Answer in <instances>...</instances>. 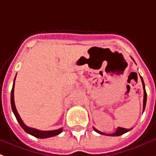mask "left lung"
<instances>
[{"label": "left lung", "instance_id": "obj_1", "mask_svg": "<svg viewBox=\"0 0 156 156\" xmlns=\"http://www.w3.org/2000/svg\"><path fill=\"white\" fill-rule=\"evenodd\" d=\"M141 82H142V86H143V90H144V99H143V111L145 110V108H146V104H147V91H146V88H145V83H144V81L142 79V78L141 77ZM94 128V130L96 131L97 133L100 134H103V135H106V136H120V135H123V134L126 133H128L129 131L132 129H127V128H118L117 130L115 131V133H111V134H105L104 133H102L101 131H98L97 129H96L95 128Z\"/></svg>", "mask_w": 156, "mask_h": 156}]
</instances>
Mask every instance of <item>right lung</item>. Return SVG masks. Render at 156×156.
I'll return each mask as SVG.
<instances>
[{
	"label": "right lung",
	"mask_w": 156,
	"mask_h": 156,
	"mask_svg": "<svg viewBox=\"0 0 156 156\" xmlns=\"http://www.w3.org/2000/svg\"><path fill=\"white\" fill-rule=\"evenodd\" d=\"M16 78V76H15ZM15 80H14V83H13V87H12L11 90V95H10V102H11V108L12 110H13V113L15 115L16 119L20 123V125L22 127V128L23 130L25 131L26 133L28 134H30L32 136H35V137H37V138H48V137H51V136H56V135H59V133H61L63 131V128H59V129H56V130H52V131H41L37 130L36 128H29L28 126H26L24 124V123L23 122V120L21 119L19 113H18L17 110H16V107H15V99H14V88H15Z\"/></svg>",
	"instance_id": "1"
}]
</instances>
